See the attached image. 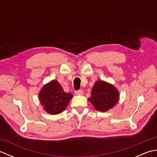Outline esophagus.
<instances>
[{
    "label": "esophagus",
    "mask_w": 157,
    "mask_h": 157,
    "mask_svg": "<svg viewBox=\"0 0 157 157\" xmlns=\"http://www.w3.org/2000/svg\"><path fill=\"white\" fill-rule=\"evenodd\" d=\"M75 94L77 95H83L84 94V91H83L82 90H79L75 92Z\"/></svg>",
    "instance_id": "1"
}]
</instances>
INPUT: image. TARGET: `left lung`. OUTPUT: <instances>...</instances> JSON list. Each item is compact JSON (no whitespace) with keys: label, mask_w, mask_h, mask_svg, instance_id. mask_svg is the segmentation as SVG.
<instances>
[{"label":"left lung","mask_w":157,"mask_h":157,"mask_svg":"<svg viewBox=\"0 0 157 157\" xmlns=\"http://www.w3.org/2000/svg\"><path fill=\"white\" fill-rule=\"evenodd\" d=\"M94 109L101 112L108 111L117 105L119 100V92L113 84L102 80H97L88 99Z\"/></svg>","instance_id":"obj_1"}]
</instances>
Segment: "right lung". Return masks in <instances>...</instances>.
Listing matches in <instances>:
<instances>
[{"label": "right lung", "mask_w": 157, "mask_h": 157, "mask_svg": "<svg viewBox=\"0 0 157 157\" xmlns=\"http://www.w3.org/2000/svg\"><path fill=\"white\" fill-rule=\"evenodd\" d=\"M73 96L71 93L65 92L56 80H51L44 85L38 93L39 101L43 109L51 115L62 113Z\"/></svg>", "instance_id": "right-lung-1"}]
</instances>
